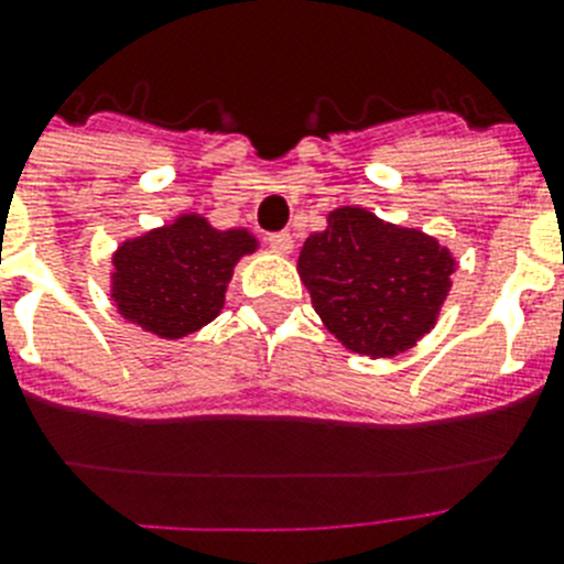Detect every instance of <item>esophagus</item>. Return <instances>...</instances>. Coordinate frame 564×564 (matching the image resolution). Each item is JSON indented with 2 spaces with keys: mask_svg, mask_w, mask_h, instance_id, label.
Listing matches in <instances>:
<instances>
[{
  "mask_svg": "<svg viewBox=\"0 0 564 564\" xmlns=\"http://www.w3.org/2000/svg\"><path fill=\"white\" fill-rule=\"evenodd\" d=\"M265 239H268V246H271L276 253L293 251V237L288 231H273V234H268Z\"/></svg>",
  "mask_w": 564,
  "mask_h": 564,
  "instance_id": "esophagus-1",
  "label": "esophagus"
}]
</instances>
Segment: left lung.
<instances>
[{
	"label": "left lung",
	"mask_w": 564,
	"mask_h": 564,
	"mask_svg": "<svg viewBox=\"0 0 564 564\" xmlns=\"http://www.w3.org/2000/svg\"><path fill=\"white\" fill-rule=\"evenodd\" d=\"M452 271L455 259L432 237L350 206L336 208L299 253V276L327 330L372 358L395 356L435 327Z\"/></svg>",
	"instance_id": "obj_1"
}]
</instances>
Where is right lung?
<instances>
[{"instance_id":"add662e5","label":"right lung","mask_w":564,"mask_h":564,"mask_svg":"<svg viewBox=\"0 0 564 564\" xmlns=\"http://www.w3.org/2000/svg\"><path fill=\"white\" fill-rule=\"evenodd\" d=\"M253 248L257 239L248 231H217L197 214H186L118 248L115 305L154 336H188L220 313L237 259Z\"/></svg>"}]
</instances>
